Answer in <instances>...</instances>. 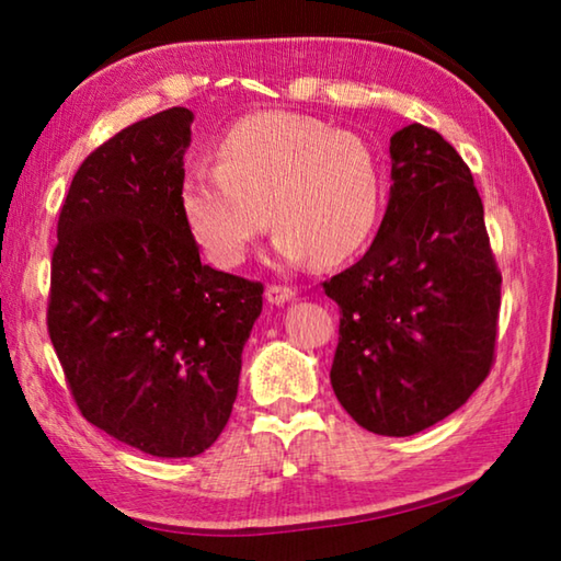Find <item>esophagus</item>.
Wrapping results in <instances>:
<instances>
[{
  "label": "esophagus",
  "instance_id": "1",
  "mask_svg": "<svg viewBox=\"0 0 561 561\" xmlns=\"http://www.w3.org/2000/svg\"><path fill=\"white\" fill-rule=\"evenodd\" d=\"M264 297H267L270 304H284V301H289L294 297V289L287 287V284H270Z\"/></svg>",
  "mask_w": 561,
  "mask_h": 561
}]
</instances>
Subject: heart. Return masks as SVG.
Instances as JSON below:
<instances>
[{
  "label": "heart",
  "mask_w": 561,
  "mask_h": 561,
  "mask_svg": "<svg viewBox=\"0 0 561 561\" xmlns=\"http://www.w3.org/2000/svg\"><path fill=\"white\" fill-rule=\"evenodd\" d=\"M383 205L376 150L351 130L301 113L237 121L217 144V165H190L180 207L210 260L237 267L267 227L287 262L336 264L371 237Z\"/></svg>",
  "instance_id": "obj_1"
}]
</instances>
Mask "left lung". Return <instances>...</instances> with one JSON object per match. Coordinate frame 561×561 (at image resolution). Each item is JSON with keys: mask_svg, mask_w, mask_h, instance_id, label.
Wrapping results in <instances>:
<instances>
[{"mask_svg": "<svg viewBox=\"0 0 561 561\" xmlns=\"http://www.w3.org/2000/svg\"><path fill=\"white\" fill-rule=\"evenodd\" d=\"M391 201L368 252L324 282L339 304L331 386L360 428L421 433L495 364L502 274L470 168L438 130L391 136Z\"/></svg>", "mask_w": 561, "mask_h": 561, "instance_id": "1", "label": "left lung"}]
</instances>
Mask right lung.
<instances>
[{
  "label": "right lung",
  "mask_w": 561,
  "mask_h": 561,
  "mask_svg": "<svg viewBox=\"0 0 561 561\" xmlns=\"http://www.w3.org/2000/svg\"><path fill=\"white\" fill-rule=\"evenodd\" d=\"M193 111L101 144L59 213L46 329L81 415L158 458H193L230 421L262 282L217 272L183 217Z\"/></svg>",
  "instance_id": "right-lung-1"
}]
</instances>
